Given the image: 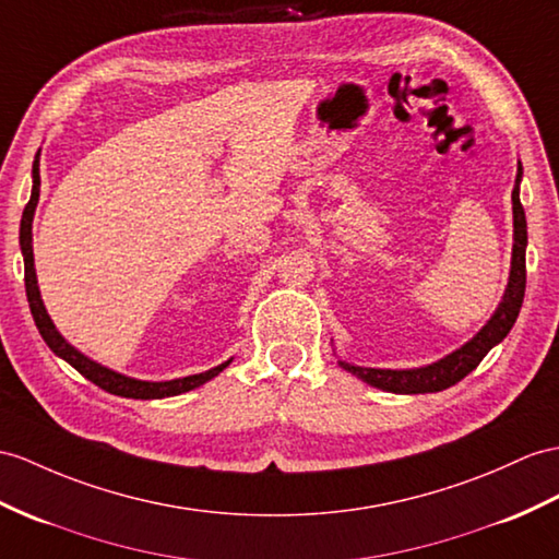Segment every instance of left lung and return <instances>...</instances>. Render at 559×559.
I'll return each mask as SVG.
<instances>
[{"label": "left lung", "instance_id": "obj_1", "mask_svg": "<svg viewBox=\"0 0 559 559\" xmlns=\"http://www.w3.org/2000/svg\"><path fill=\"white\" fill-rule=\"evenodd\" d=\"M522 163H516V177L512 189V263H510V277L506 294H502L498 308L488 322L476 332L469 342L448 353L441 360L413 367V370H382V367H362L346 360H338L346 372L362 379L365 384L377 386L389 393H437L448 386L457 384L465 379L476 365H479L486 353L498 346L512 330V324L520 316V308L524 301L526 289V215L520 201V185H522Z\"/></svg>", "mask_w": 559, "mask_h": 559}]
</instances>
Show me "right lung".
Masks as SVG:
<instances>
[{
	"mask_svg": "<svg viewBox=\"0 0 559 559\" xmlns=\"http://www.w3.org/2000/svg\"><path fill=\"white\" fill-rule=\"evenodd\" d=\"M37 201H39V152L35 154V160H33V192H31L28 206H25L23 217H21L19 241H21V253H23V265H25V294H28L33 320L37 324L39 334H43L45 344L53 353H57L59 358H63L68 365H73L75 370L83 374L85 379H90L92 384H97L99 389L114 393V396L140 399V401L180 396V393H187V391H192L201 384H206L209 379L221 374L225 367L233 362V358H229L217 367H211V370H206V372L189 374V377H180V379H168V382H146V379H134V377H128V374H120V372L111 370V367H104L99 362H94L92 358L85 356V353H80L73 344H68L66 338L61 336V332L57 330V324L51 322L43 296H39V287H37L35 255H33V217H35Z\"/></svg>",
	"mask_w": 559,
	"mask_h": 559,
	"instance_id": "right-lung-1",
	"label": "right lung"
}]
</instances>
